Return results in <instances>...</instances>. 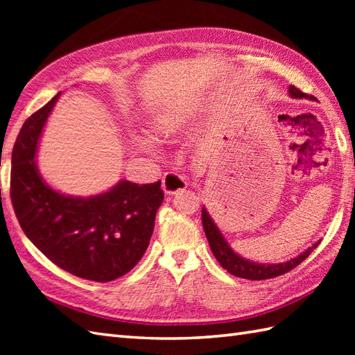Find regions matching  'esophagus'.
Returning a JSON list of instances; mask_svg holds the SVG:
<instances>
[{"instance_id": "obj_1", "label": "esophagus", "mask_w": 355, "mask_h": 355, "mask_svg": "<svg viewBox=\"0 0 355 355\" xmlns=\"http://www.w3.org/2000/svg\"><path fill=\"white\" fill-rule=\"evenodd\" d=\"M162 186L164 193L168 195H175L178 192L184 191L187 187L186 180L180 175L177 172H166L164 177L162 180Z\"/></svg>"}]
</instances>
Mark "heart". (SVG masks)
I'll use <instances>...</instances> for the list:
<instances>
[{"label":"heart","instance_id":"heart-1","mask_svg":"<svg viewBox=\"0 0 355 355\" xmlns=\"http://www.w3.org/2000/svg\"><path fill=\"white\" fill-rule=\"evenodd\" d=\"M153 128L158 137L168 139V137H172V135L178 131L180 120L175 114H163L155 120ZM139 143L143 148H146V149L149 148V141L146 139H139Z\"/></svg>","mask_w":355,"mask_h":355}]
</instances>
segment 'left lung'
<instances>
[{
    "label": "left lung",
    "mask_w": 355,
    "mask_h": 355,
    "mask_svg": "<svg viewBox=\"0 0 355 355\" xmlns=\"http://www.w3.org/2000/svg\"><path fill=\"white\" fill-rule=\"evenodd\" d=\"M288 93L293 99H304L305 97V99L315 101L314 96L302 93L294 85H290ZM201 220H202V229H205V233L209 241L210 250H212L216 261L220 262V266L227 270L230 275L243 277V279H250V281H262V279H271V277L288 273L290 270L297 267L300 262L306 259L320 243V241H318V243H314L311 247H308L304 253H300L299 256H296V258H293L286 262L259 263V262H253L250 259H245L243 256H239L238 253L233 252V248L229 245L227 241H225L220 229L216 227L215 221L212 220V216L209 215L206 207H202L201 210Z\"/></svg>",
    "instance_id": "obj_1"
}]
</instances>
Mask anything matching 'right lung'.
<instances>
[{
    "label": "right lung",
    "mask_w": 355,
    "mask_h": 355,
    "mask_svg": "<svg viewBox=\"0 0 355 355\" xmlns=\"http://www.w3.org/2000/svg\"><path fill=\"white\" fill-rule=\"evenodd\" d=\"M53 99L30 116L12 150L10 198L22 232L58 267L96 282H110L132 270L153 236L164 193L162 182L122 180L92 197H71L41 177L36 150Z\"/></svg>",
    "instance_id": "right-lung-1"
}]
</instances>
